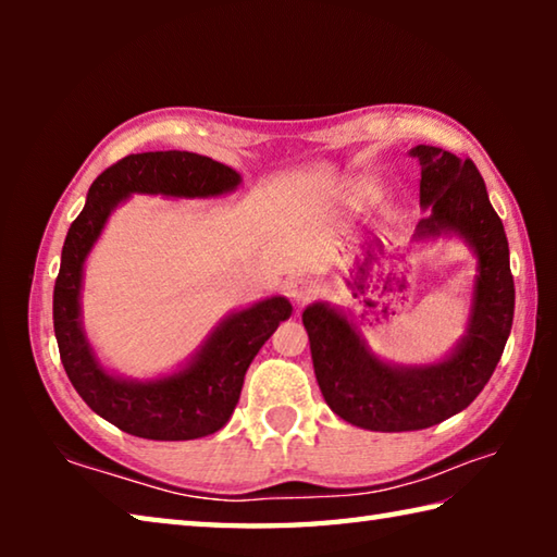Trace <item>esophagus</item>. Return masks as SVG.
<instances>
[{
    "mask_svg": "<svg viewBox=\"0 0 557 557\" xmlns=\"http://www.w3.org/2000/svg\"><path fill=\"white\" fill-rule=\"evenodd\" d=\"M287 292H289V297L297 301V305H305V301H309L317 295V287L309 280H292Z\"/></svg>",
    "mask_w": 557,
    "mask_h": 557,
    "instance_id": "obj_1",
    "label": "esophagus"
}]
</instances>
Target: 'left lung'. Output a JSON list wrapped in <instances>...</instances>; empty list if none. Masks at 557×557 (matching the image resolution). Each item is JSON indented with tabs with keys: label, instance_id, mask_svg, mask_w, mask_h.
<instances>
[{
	"label": "left lung",
	"instance_id": "obj_1",
	"mask_svg": "<svg viewBox=\"0 0 557 557\" xmlns=\"http://www.w3.org/2000/svg\"><path fill=\"white\" fill-rule=\"evenodd\" d=\"M410 154L420 159V206L430 211L414 235L455 231L479 258L469 332L457 351L435 366L395 369L375 358L332 307L319 301L301 312L326 405L351 425L375 432L425 430L465 410L492 379L513 324L508 240L479 169L430 145Z\"/></svg>",
	"mask_w": 557,
	"mask_h": 557
}]
</instances>
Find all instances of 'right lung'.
I'll return each instance as SVG.
<instances>
[{
	"instance_id": "1",
	"label": "right lung",
	"mask_w": 557,
	"mask_h": 557,
	"mask_svg": "<svg viewBox=\"0 0 557 557\" xmlns=\"http://www.w3.org/2000/svg\"><path fill=\"white\" fill-rule=\"evenodd\" d=\"M238 184L240 174L211 157L178 149L129 154L92 182L86 206L65 235L53 287V332L63 369L88 408L127 435L172 442L219 432L238 405L245 371L292 314V305L285 297L258 301L225 319L184 371L149 383L122 381L96 361L81 332L83 262L110 211L129 194L196 199L225 194Z\"/></svg>"
}]
</instances>
